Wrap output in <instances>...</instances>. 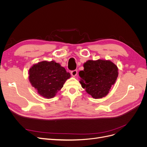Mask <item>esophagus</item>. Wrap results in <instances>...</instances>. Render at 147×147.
Wrapping results in <instances>:
<instances>
[{"instance_id": "34e87169", "label": "esophagus", "mask_w": 147, "mask_h": 147, "mask_svg": "<svg viewBox=\"0 0 147 147\" xmlns=\"http://www.w3.org/2000/svg\"><path fill=\"white\" fill-rule=\"evenodd\" d=\"M71 74L73 76L75 77L77 74H78V71L76 70V69H74V70H73L71 71Z\"/></svg>"}]
</instances>
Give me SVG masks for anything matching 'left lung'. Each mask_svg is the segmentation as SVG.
<instances>
[{
	"label": "left lung",
	"instance_id": "obj_1",
	"mask_svg": "<svg viewBox=\"0 0 147 147\" xmlns=\"http://www.w3.org/2000/svg\"><path fill=\"white\" fill-rule=\"evenodd\" d=\"M79 71L80 83L93 98L105 97L118 77V68L109 60H88Z\"/></svg>",
	"mask_w": 147,
	"mask_h": 147
}]
</instances>
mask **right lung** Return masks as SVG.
I'll return each instance as SVG.
<instances>
[{
    "label": "right lung",
    "instance_id": "1",
    "mask_svg": "<svg viewBox=\"0 0 147 147\" xmlns=\"http://www.w3.org/2000/svg\"><path fill=\"white\" fill-rule=\"evenodd\" d=\"M70 77L64 67L53 61L40 62L29 69V80L32 86L46 98L55 96Z\"/></svg>",
    "mask_w": 147,
    "mask_h": 147
}]
</instances>
